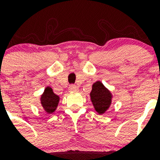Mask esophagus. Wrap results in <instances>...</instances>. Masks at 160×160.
<instances>
[{"label":"esophagus","mask_w":160,"mask_h":160,"mask_svg":"<svg viewBox=\"0 0 160 160\" xmlns=\"http://www.w3.org/2000/svg\"><path fill=\"white\" fill-rule=\"evenodd\" d=\"M69 90H70V91H77L78 87L75 85H70Z\"/></svg>","instance_id":"34e87169"}]
</instances>
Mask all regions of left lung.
Listing matches in <instances>:
<instances>
[{"label": "left lung", "instance_id": "obj_1", "mask_svg": "<svg viewBox=\"0 0 160 160\" xmlns=\"http://www.w3.org/2000/svg\"><path fill=\"white\" fill-rule=\"evenodd\" d=\"M90 100L95 110L100 114L105 113L111 104L112 95L109 90L104 86L100 81H96L92 85L90 92Z\"/></svg>", "mask_w": 160, "mask_h": 160}]
</instances>
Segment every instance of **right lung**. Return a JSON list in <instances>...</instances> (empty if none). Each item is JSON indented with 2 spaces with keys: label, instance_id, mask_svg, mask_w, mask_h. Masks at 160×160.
I'll use <instances>...</instances> for the list:
<instances>
[{
  "label": "right lung",
  "instance_id": "obj_1",
  "mask_svg": "<svg viewBox=\"0 0 160 160\" xmlns=\"http://www.w3.org/2000/svg\"><path fill=\"white\" fill-rule=\"evenodd\" d=\"M60 97L53 92L51 87H46L41 97V105L45 111L48 114H52L58 106Z\"/></svg>",
  "mask_w": 160,
  "mask_h": 160
}]
</instances>
